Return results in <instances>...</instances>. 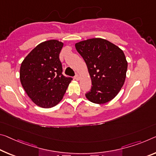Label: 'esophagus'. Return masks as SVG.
<instances>
[{
	"label": "esophagus",
	"mask_w": 156,
	"mask_h": 156,
	"mask_svg": "<svg viewBox=\"0 0 156 156\" xmlns=\"http://www.w3.org/2000/svg\"><path fill=\"white\" fill-rule=\"evenodd\" d=\"M75 79L76 80H79V79H80V76L78 75V74H76V75L75 76Z\"/></svg>",
	"instance_id": "esophagus-1"
}]
</instances>
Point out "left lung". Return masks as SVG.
I'll return each instance as SVG.
<instances>
[{
	"label": "left lung",
	"instance_id": "left-lung-1",
	"mask_svg": "<svg viewBox=\"0 0 156 156\" xmlns=\"http://www.w3.org/2000/svg\"><path fill=\"white\" fill-rule=\"evenodd\" d=\"M91 80L85 94L91 102L103 104L117 95L124 83L128 62L123 51L106 39L93 38L76 44Z\"/></svg>",
	"mask_w": 156,
	"mask_h": 156
}]
</instances>
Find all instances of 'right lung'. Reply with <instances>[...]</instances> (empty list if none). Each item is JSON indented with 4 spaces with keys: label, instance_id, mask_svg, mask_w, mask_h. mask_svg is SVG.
<instances>
[{
    "label": "right lung",
    "instance_id": "add662e5",
    "mask_svg": "<svg viewBox=\"0 0 156 156\" xmlns=\"http://www.w3.org/2000/svg\"><path fill=\"white\" fill-rule=\"evenodd\" d=\"M63 43L48 40L37 46L22 62L20 80L24 90L39 107L49 108L62 99L72 78L63 75L59 58Z\"/></svg>",
    "mask_w": 156,
    "mask_h": 156
}]
</instances>
